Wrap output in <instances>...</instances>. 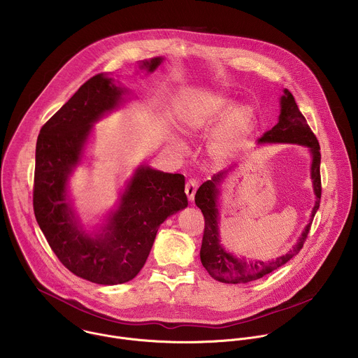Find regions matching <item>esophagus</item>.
Segmentation results:
<instances>
[{
	"instance_id": "esophagus-1",
	"label": "esophagus",
	"mask_w": 358,
	"mask_h": 358,
	"mask_svg": "<svg viewBox=\"0 0 358 358\" xmlns=\"http://www.w3.org/2000/svg\"><path fill=\"white\" fill-rule=\"evenodd\" d=\"M197 186H199V182L196 179H189L186 182V187H185V192H186V196L187 199L192 201L194 199V194H196V190H197Z\"/></svg>"
}]
</instances>
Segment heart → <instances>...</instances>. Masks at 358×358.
<instances>
[{
	"label": "heart",
	"mask_w": 358,
	"mask_h": 358,
	"mask_svg": "<svg viewBox=\"0 0 358 358\" xmlns=\"http://www.w3.org/2000/svg\"><path fill=\"white\" fill-rule=\"evenodd\" d=\"M234 109V103L224 98H207L196 102L185 116V126L189 131H197L221 120ZM253 120L249 108L241 106L234 110L227 124L214 137L211 143V154L218 161H227L238 150L243 133ZM178 147H183L178 143Z\"/></svg>",
	"instance_id": "b5f03b06"
}]
</instances>
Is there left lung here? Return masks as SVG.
Here are the masks:
<instances>
[{
    "instance_id": "obj_1",
    "label": "left lung",
    "mask_w": 358,
    "mask_h": 358,
    "mask_svg": "<svg viewBox=\"0 0 358 358\" xmlns=\"http://www.w3.org/2000/svg\"><path fill=\"white\" fill-rule=\"evenodd\" d=\"M281 112L278 117V123L268 131L263 134L259 143H291V144H301L310 150L312 154V165H310V178L313 183V192L316 196L315 206L312 208V218L315 217L322 194V185H320V147L317 143L316 136L312 133L310 127L306 123V119L299 112L295 99L288 90H284V95L280 99ZM228 171H222L211 178V180L204 182L196 196L194 203L201 210L204 215V234L203 242L200 249V259L204 268L208 274L221 282H248L257 278L264 277L266 274L274 271L275 268L285 264L289 259L299 253L302 249L309 229L312 224V218L305 227L302 235L296 245L285 255L277 257L271 262H246L245 259H236L231 253L225 252L224 248L220 245V234H218V208H217V199H218V185L224 180Z\"/></svg>"
}]
</instances>
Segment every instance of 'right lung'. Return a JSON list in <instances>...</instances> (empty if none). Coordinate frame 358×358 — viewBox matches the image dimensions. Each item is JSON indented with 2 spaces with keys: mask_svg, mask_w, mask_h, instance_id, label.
Here are the masks:
<instances>
[{
  "mask_svg": "<svg viewBox=\"0 0 358 358\" xmlns=\"http://www.w3.org/2000/svg\"><path fill=\"white\" fill-rule=\"evenodd\" d=\"M162 59L140 63L152 73ZM124 88L96 74L41 129L36 143L34 211L52 250L76 275L105 285L133 280L151 252L159 225L187 207L185 176L140 166L119 208L95 236L77 224L67 201V180L81 161L92 124L122 102Z\"/></svg>",
  "mask_w": 358,
  "mask_h": 358,
  "instance_id": "1",
  "label": "right lung"
}]
</instances>
